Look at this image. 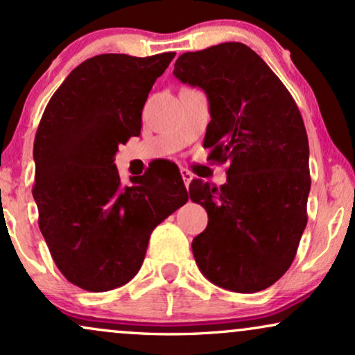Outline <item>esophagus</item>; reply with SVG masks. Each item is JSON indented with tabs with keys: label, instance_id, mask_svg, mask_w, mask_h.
<instances>
[{
	"label": "esophagus",
	"instance_id": "obj_1",
	"mask_svg": "<svg viewBox=\"0 0 355 355\" xmlns=\"http://www.w3.org/2000/svg\"><path fill=\"white\" fill-rule=\"evenodd\" d=\"M180 175H182V178H183V183H185V187H189L190 182L193 180V173H191L190 170L182 168V170H180Z\"/></svg>",
	"mask_w": 355,
	"mask_h": 355
}]
</instances>
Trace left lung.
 Listing matches in <instances>:
<instances>
[{
  "mask_svg": "<svg viewBox=\"0 0 355 355\" xmlns=\"http://www.w3.org/2000/svg\"><path fill=\"white\" fill-rule=\"evenodd\" d=\"M173 75L209 100L203 146L230 162L220 189L190 183V198L209 214L191 242L202 274L240 294L270 287L291 267L307 225L309 140L302 115L254 50L230 42L183 53Z\"/></svg>",
  "mask_w": 355,
  "mask_h": 355,
  "instance_id": "8db88e82",
  "label": "left lung"
}]
</instances>
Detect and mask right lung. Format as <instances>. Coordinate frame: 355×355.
Segmentation results:
<instances>
[{
    "label": "right lung",
    "mask_w": 355,
    "mask_h": 355,
    "mask_svg": "<svg viewBox=\"0 0 355 355\" xmlns=\"http://www.w3.org/2000/svg\"><path fill=\"white\" fill-rule=\"evenodd\" d=\"M173 56H93L44 108L33 146L40 230L61 274L85 291L130 282L155 227L189 200L172 164L126 187L113 164L118 146L140 135L150 89Z\"/></svg>",
    "instance_id": "obj_1"
}]
</instances>
